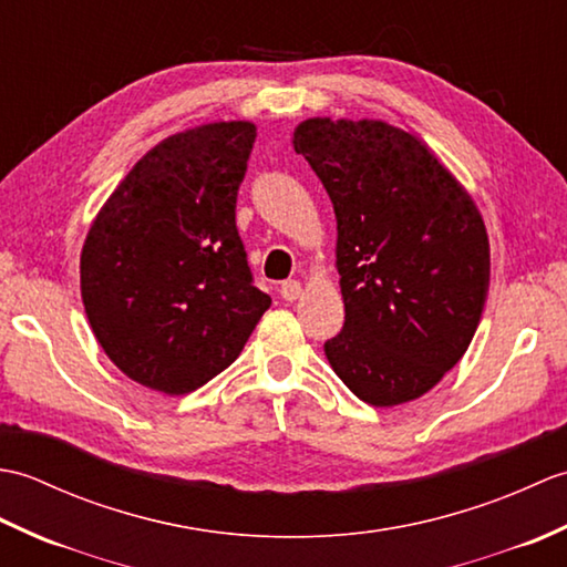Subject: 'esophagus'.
<instances>
[{"label":"esophagus","instance_id":"1","mask_svg":"<svg viewBox=\"0 0 567 567\" xmlns=\"http://www.w3.org/2000/svg\"><path fill=\"white\" fill-rule=\"evenodd\" d=\"M280 295L282 299H287V302H295V299H299V295H302V285L297 280H287L280 285Z\"/></svg>","mask_w":567,"mask_h":567}]
</instances>
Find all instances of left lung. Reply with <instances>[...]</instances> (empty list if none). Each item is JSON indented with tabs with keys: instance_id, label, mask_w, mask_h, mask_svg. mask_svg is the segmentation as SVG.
<instances>
[{
	"instance_id": "left-lung-1",
	"label": "left lung",
	"mask_w": 567,
	"mask_h": 567,
	"mask_svg": "<svg viewBox=\"0 0 567 567\" xmlns=\"http://www.w3.org/2000/svg\"><path fill=\"white\" fill-rule=\"evenodd\" d=\"M295 151L327 187L346 321L323 343L358 400L426 394L467 351L489 290V240L465 187L424 143L375 118H307Z\"/></svg>"
}]
</instances>
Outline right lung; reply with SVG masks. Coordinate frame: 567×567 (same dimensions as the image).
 I'll use <instances>...</instances> for the list:
<instances>
[{
    "instance_id": "right-lung-1",
    "label": "right lung",
    "mask_w": 567,
    "mask_h": 567,
    "mask_svg": "<svg viewBox=\"0 0 567 567\" xmlns=\"http://www.w3.org/2000/svg\"><path fill=\"white\" fill-rule=\"evenodd\" d=\"M252 143L250 122L167 136L131 167L84 238L80 290L90 327L143 388H202L234 363L270 307L236 228Z\"/></svg>"
}]
</instances>
